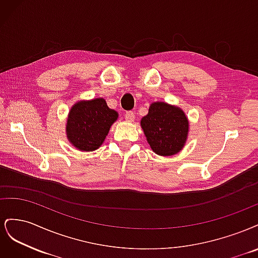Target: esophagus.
<instances>
[{"instance_id":"34e87169","label":"esophagus","mask_w":258,"mask_h":258,"mask_svg":"<svg viewBox=\"0 0 258 258\" xmlns=\"http://www.w3.org/2000/svg\"><path fill=\"white\" fill-rule=\"evenodd\" d=\"M124 118H126V120L128 122H132V121H135L136 115L132 111H129V112H126V114H124Z\"/></svg>"}]
</instances>
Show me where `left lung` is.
Here are the masks:
<instances>
[{"mask_svg":"<svg viewBox=\"0 0 258 258\" xmlns=\"http://www.w3.org/2000/svg\"><path fill=\"white\" fill-rule=\"evenodd\" d=\"M141 127L154 153L172 156L184 147L189 123L179 107L166 102H154L141 119Z\"/></svg>","mask_w":258,"mask_h":258,"instance_id":"left-lung-1","label":"left lung"}]
</instances>
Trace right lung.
<instances>
[{
    "label": "right lung",
    "instance_id": "obj_1",
    "mask_svg": "<svg viewBox=\"0 0 258 258\" xmlns=\"http://www.w3.org/2000/svg\"><path fill=\"white\" fill-rule=\"evenodd\" d=\"M118 118V113L107 106L103 98L80 101L70 110L67 120V137L82 152L99 148Z\"/></svg>",
    "mask_w": 258,
    "mask_h": 258
}]
</instances>
